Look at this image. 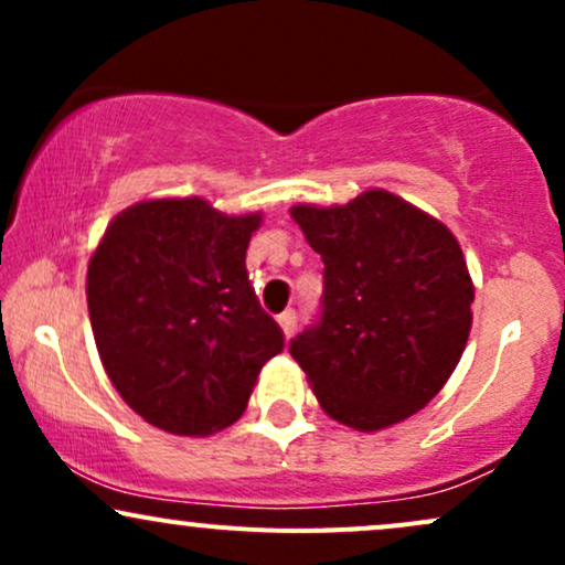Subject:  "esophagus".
<instances>
[{"label": "esophagus", "instance_id": "1", "mask_svg": "<svg viewBox=\"0 0 565 565\" xmlns=\"http://www.w3.org/2000/svg\"><path fill=\"white\" fill-rule=\"evenodd\" d=\"M278 327H281V332H284V337H289L295 334V329H297V313L295 310H284L281 316H278Z\"/></svg>", "mask_w": 565, "mask_h": 565}]
</instances>
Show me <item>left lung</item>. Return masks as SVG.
Masks as SVG:
<instances>
[{
  "label": "left lung",
  "instance_id": "left-lung-1",
  "mask_svg": "<svg viewBox=\"0 0 565 565\" xmlns=\"http://www.w3.org/2000/svg\"><path fill=\"white\" fill-rule=\"evenodd\" d=\"M289 212L323 260L321 321L291 340V359L340 425L404 423L436 398L468 345L476 289L462 246L382 188Z\"/></svg>",
  "mask_w": 565,
  "mask_h": 565
}]
</instances>
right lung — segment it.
Wrapping results in <instances>:
<instances>
[{"mask_svg": "<svg viewBox=\"0 0 565 565\" xmlns=\"http://www.w3.org/2000/svg\"><path fill=\"white\" fill-rule=\"evenodd\" d=\"M260 212L148 199L119 212L87 265V308L108 380L148 425L212 436L244 414L284 334L257 302L246 246Z\"/></svg>", "mask_w": 565, "mask_h": 565, "instance_id": "right-lung-1", "label": "right lung"}]
</instances>
